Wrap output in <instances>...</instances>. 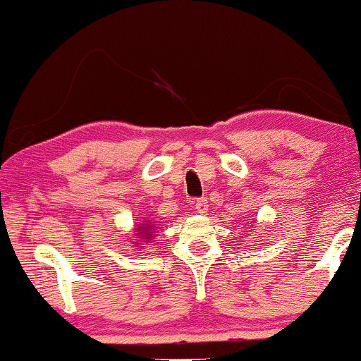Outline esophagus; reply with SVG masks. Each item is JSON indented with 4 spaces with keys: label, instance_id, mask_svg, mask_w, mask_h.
I'll return each mask as SVG.
<instances>
[{
    "label": "esophagus",
    "instance_id": "1",
    "mask_svg": "<svg viewBox=\"0 0 361 361\" xmlns=\"http://www.w3.org/2000/svg\"><path fill=\"white\" fill-rule=\"evenodd\" d=\"M193 209L195 212L198 214H207V210H209V202H207L205 198H197V200L193 202Z\"/></svg>",
    "mask_w": 361,
    "mask_h": 361
}]
</instances>
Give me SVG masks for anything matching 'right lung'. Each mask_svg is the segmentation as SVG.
<instances>
[{"mask_svg":"<svg viewBox=\"0 0 361 361\" xmlns=\"http://www.w3.org/2000/svg\"><path fill=\"white\" fill-rule=\"evenodd\" d=\"M137 233H146V229H142V227H137ZM140 238H144V235H140Z\"/></svg>","mask_w":361,"mask_h":361,"instance_id":"obj_1","label":"right lung"}]
</instances>
